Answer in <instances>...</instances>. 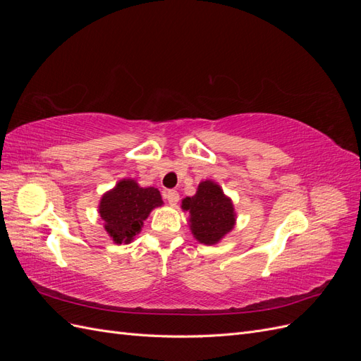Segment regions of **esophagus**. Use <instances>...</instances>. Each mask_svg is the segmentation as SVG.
Wrapping results in <instances>:
<instances>
[{
	"mask_svg": "<svg viewBox=\"0 0 361 361\" xmlns=\"http://www.w3.org/2000/svg\"><path fill=\"white\" fill-rule=\"evenodd\" d=\"M166 197H167V200H169V203L171 204V206H174L178 202H179V192L178 191H167V194H166Z\"/></svg>",
	"mask_w": 361,
	"mask_h": 361,
	"instance_id": "34e87169",
	"label": "esophagus"
}]
</instances>
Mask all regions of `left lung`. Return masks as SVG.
Instances as JSON below:
<instances>
[{
	"label": "left lung",
	"mask_w": 361,
	"mask_h": 361,
	"mask_svg": "<svg viewBox=\"0 0 361 361\" xmlns=\"http://www.w3.org/2000/svg\"><path fill=\"white\" fill-rule=\"evenodd\" d=\"M180 207L190 214L188 224L192 236L204 245L218 244L236 224L232 199L211 179L202 180L195 194L185 197Z\"/></svg>",
	"instance_id": "obj_1"
}]
</instances>
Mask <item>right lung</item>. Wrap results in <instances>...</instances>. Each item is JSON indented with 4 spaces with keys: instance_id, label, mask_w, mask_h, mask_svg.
Segmentation results:
<instances>
[{
    "instance_id": "add662e5",
    "label": "right lung",
    "mask_w": 361,
    "mask_h": 361,
    "mask_svg": "<svg viewBox=\"0 0 361 361\" xmlns=\"http://www.w3.org/2000/svg\"><path fill=\"white\" fill-rule=\"evenodd\" d=\"M162 204L158 188H143L135 179L128 178L118 180L114 188L102 195L97 211L105 232L120 245L133 243L150 212Z\"/></svg>"
}]
</instances>
